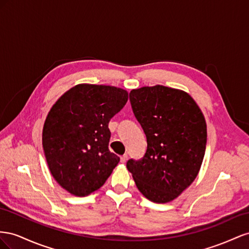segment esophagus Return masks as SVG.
<instances>
[{"label":"esophagus","mask_w":249,"mask_h":249,"mask_svg":"<svg viewBox=\"0 0 249 249\" xmlns=\"http://www.w3.org/2000/svg\"><path fill=\"white\" fill-rule=\"evenodd\" d=\"M127 160H128V155H127V154H124V155L121 156V162H123V164L127 161Z\"/></svg>","instance_id":"1"}]
</instances>
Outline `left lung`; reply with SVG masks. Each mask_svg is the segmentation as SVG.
I'll return each mask as SVG.
<instances>
[{
    "instance_id": "1",
    "label": "left lung",
    "mask_w": 249,
    "mask_h": 249,
    "mask_svg": "<svg viewBox=\"0 0 249 249\" xmlns=\"http://www.w3.org/2000/svg\"><path fill=\"white\" fill-rule=\"evenodd\" d=\"M129 101L147 149L141 160L127 161V169L149 200L172 201L199 172L208 137L204 117L190 95L164 85L132 89Z\"/></svg>"
}]
</instances>
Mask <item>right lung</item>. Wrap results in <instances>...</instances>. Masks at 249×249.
I'll return each mask as SVG.
<instances>
[{
    "instance_id": "add662e5",
    "label": "right lung",
    "mask_w": 249,
    "mask_h": 249,
    "mask_svg": "<svg viewBox=\"0 0 249 249\" xmlns=\"http://www.w3.org/2000/svg\"><path fill=\"white\" fill-rule=\"evenodd\" d=\"M127 91L108 85L79 84L48 113L42 147L51 174L71 194L100 189L120 158L109 151L110 119L124 107Z\"/></svg>"
}]
</instances>
